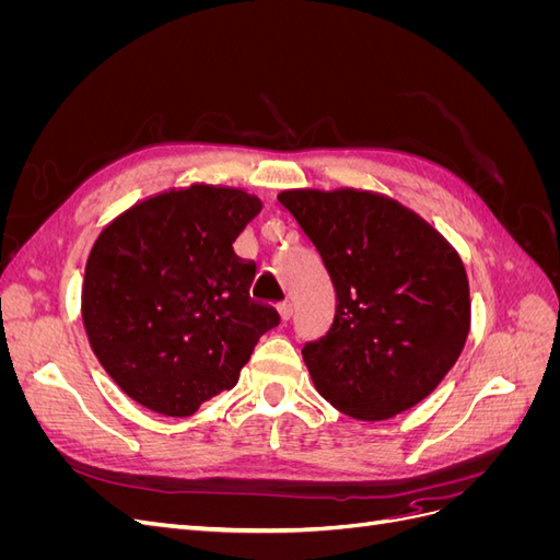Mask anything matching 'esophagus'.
I'll return each mask as SVG.
<instances>
[{
  "instance_id": "34e87169",
  "label": "esophagus",
  "mask_w": 560,
  "mask_h": 560,
  "mask_svg": "<svg viewBox=\"0 0 560 560\" xmlns=\"http://www.w3.org/2000/svg\"><path fill=\"white\" fill-rule=\"evenodd\" d=\"M278 313H280L282 319H290V317H292V303H290V301L278 303Z\"/></svg>"
}]
</instances>
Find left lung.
Wrapping results in <instances>:
<instances>
[{"mask_svg":"<svg viewBox=\"0 0 560 560\" xmlns=\"http://www.w3.org/2000/svg\"><path fill=\"white\" fill-rule=\"evenodd\" d=\"M319 252L334 322L303 346L317 393L358 420L425 399L460 358L469 284L457 252L397 200L360 189L278 194Z\"/></svg>","mask_w":560,"mask_h":560,"instance_id":"8db88e82","label":"left lung"}]
</instances>
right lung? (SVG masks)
Instances as JSON below:
<instances>
[{"label": "right lung", "mask_w": 560, "mask_h": 560, "mask_svg": "<svg viewBox=\"0 0 560 560\" xmlns=\"http://www.w3.org/2000/svg\"><path fill=\"white\" fill-rule=\"evenodd\" d=\"M259 210L241 189L191 184L138 202L97 235L81 317L130 399L191 416L238 383L259 336L280 325L273 306L249 299L257 266L233 252Z\"/></svg>", "instance_id": "1"}]
</instances>
